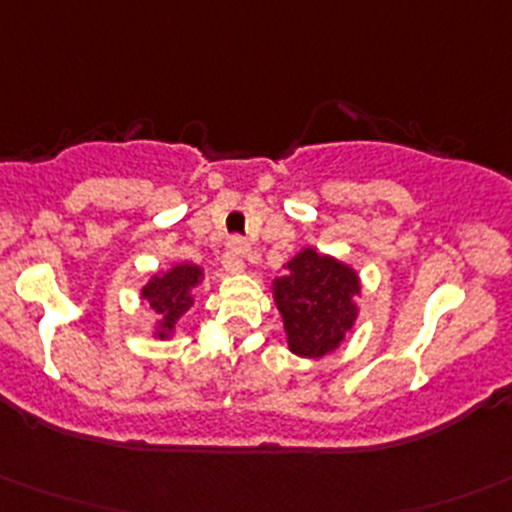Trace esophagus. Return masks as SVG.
<instances>
[{
    "instance_id": "obj_1",
    "label": "esophagus",
    "mask_w": 512,
    "mask_h": 512,
    "mask_svg": "<svg viewBox=\"0 0 512 512\" xmlns=\"http://www.w3.org/2000/svg\"><path fill=\"white\" fill-rule=\"evenodd\" d=\"M250 255V245L242 237H232L227 245V267L232 272L245 270V257Z\"/></svg>"
}]
</instances>
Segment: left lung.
<instances>
[{"label":"left lung","instance_id":"8db88e82","mask_svg":"<svg viewBox=\"0 0 512 512\" xmlns=\"http://www.w3.org/2000/svg\"><path fill=\"white\" fill-rule=\"evenodd\" d=\"M358 293L361 280L351 265L313 247L300 250L283 278L272 283L290 351L303 358L336 351L358 318Z\"/></svg>","mask_w":512,"mask_h":512}]
</instances>
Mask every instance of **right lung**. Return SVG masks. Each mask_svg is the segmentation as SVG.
<instances>
[{"mask_svg": "<svg viewBox=\"0 0 512 512\" xmlns=\"http://www.w3.org/2000/svg\"><path fill=\"white\" fill-rule=\"evenodd\" d=\"M204 270L191 262H179L166 272H156L141 288V298L151 305L159 323H156V338H169L176 328V321L194 303V288L202 283Z\"/></svg>", "mask_w": 512, "mask_h": 512, "instance_id": "1", "label": "right lung"}]
</instances>
